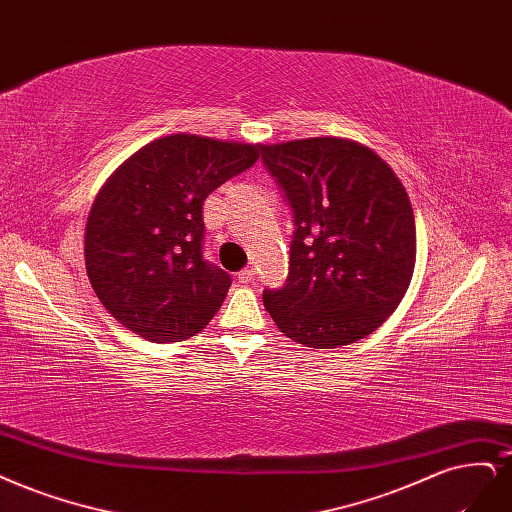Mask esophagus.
<instances>
[{
	"label": "esophagus",
	"instance_id": "obj_1",
	"mask_svg": "<svg viewBox=\"0 0 512 512\" xmlns=\"http://www.w3.org/2000/svg\"><path fill=\"white\" fill-rule=\"evenodd\" d=\"M254 269H243V271H239L237 273V279H239V284H252V281H254Z\"/></svg>",
	"mask_w": 512,
	"mask_h": 512
}]
</instances>
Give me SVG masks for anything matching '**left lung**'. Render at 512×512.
<instances>
[{
  "instance_id": "8db88e82",
  "label": "left lung",
  "mask_w": 512,
  "mask_h": 512,
  "mask_svg": "<svg viewBox=\"0 0 512 512\" xmlns=\"http://www.w3.org/2000/svg\"><path fill=\"white\" fill-rule=\"evenodd\" d=\"M294 216L286 286L264 290L294 343L334 349L390 317L411 284L417 237L407 190L383 158L347 137L262 144Z\"/></svg>"
}]
</instances>
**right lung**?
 I'll list each match as a JSON object with an SVG mask.
<instances>
[{
  "mask_svg": "<svg viewBox=\"0 0 512 512\" xmlns=\"http://www.w3.org/2000/svg\"><path fill=\"white\" fill-rule=\"evenodd\" d=\"M260 144L173 133L139 148L97 192L84 228L88 281L118 324L152 343L195 337L231 277L203 260V201L258 161Z\"/></svg>",
  "mask_w": 512,
  "mask_h": 512,
  "instance_id": "obj_1",
  "label": "right lung"
}]
</instances>
